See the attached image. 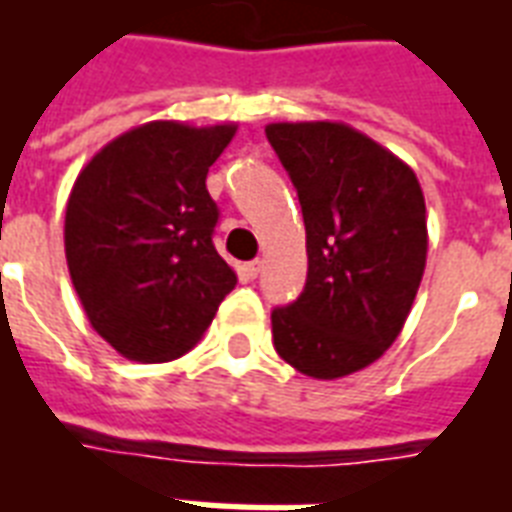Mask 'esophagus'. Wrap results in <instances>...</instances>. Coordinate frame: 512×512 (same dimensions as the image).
I'll return each mask as SVG.
<instances>
[{
	"label": "esophagus",
	"instance_id": "1",
	"mask_svg": "<svg viewBox=\"0 0 512 512\" xmlns=\"http://www.w3.org/2000/svg\"><path fill=\"white\" fill-rule=\"evenodd\" d=\"M243 272H245V277H248V280H256V277H259V272H261V261H248V264L243 267Z\"/></svg>",
	"mask_w": 512,
	"mask_h": 512
}]
</instances>
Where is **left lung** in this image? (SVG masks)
Returning <instances> with one entry per match:
<instances>
[{"label":"left lung","mask_w":512,"mask_h":512,"mask_svg":"<svg viewBox=\"0 0 512 512\" xmlns=\"http://www.w3.org/2000/svg\"><path fill=\"white\" fill-rule=\"evenodd\" d=\"M307 229V283L272 312L277 355L312 379L371 366L403 331L427 261L425 194L390 149L344 122H272Z\"/></svg>","instance_id":"obj_1"}]
</instances>
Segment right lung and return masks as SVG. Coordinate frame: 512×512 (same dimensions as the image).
<instances>
[{
  "label": "right lung",
  "instance_id": "right-lung-1",
  "mask_svg": "<svg viewBox=\"0 0 512 512\" xmlns=\"http://www.w3.org/2000/svg\"><path fill=\"white\" fill-rule=\"evenodd\" d=\"M235 122L154 120L79 170L66 202V264L90 326L122 358L165 363L200 342L237 283L213 248L208 168Z\"/></svg>",
  "mask_w": 512,
  "mask_h": 512
}]
</instances>
